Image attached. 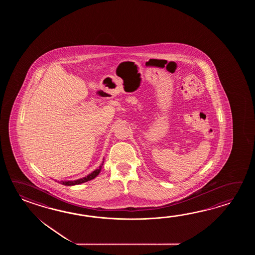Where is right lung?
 <instances>
[{
	"instance_id": "1",
	"label": "right lung",
	"mask_w": 255,
	"mask_h": 255,
	"mask_svg": "<svg viewBox=\"0 0 255 255\" xmlns=\"http://www.w3.org/2000/svg\"><path fill=\"white\" fill-rule=\"evenodd\" d=\"M104 161L102 162V164L99 166V168H97L96 170H94L92 173L87 175V176L82 178V179H76V180H64V181H60V183H61V184L65 185V186H74V185L81 184V183H84V182H87L88 180L95 179V178L98 176V174L100 173Z\"/></svg>"
}]
</instances>
